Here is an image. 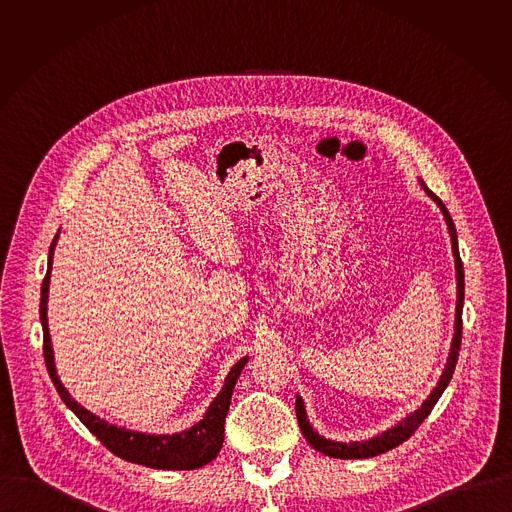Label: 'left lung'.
I'll return each mask as SVG.
<instances>
[{
	"mask_svg": "<svg viewBox=\"0 0 512 512\" xmlns=\"http://www.w3.org/2000/svg\"><path fill=\"white\" fill-rule=\"evenodd\" d=\"M422 183V189L428 193V197L436 203L439 207V211L443 213V219L447 222V230H449V236H451V250H453V258H455V274H457V303H455V333H453V341H451V351H449V357H447V365L445 370L439 378L438 386L434 388V392L428 396V400L410 416H406L404 420H400L396 426L388 428L386 432H382L380 436H374V438L366 439V441H351V443H343V441H333V439H325L323 436H319L309 420H307V414H305V408H303V400L301 396L297 394L295 398V416H297V422H299V428H301V434L305 436V439L321 453L329 455V457H337V459H366V457H374V455H380V453H386L390 449H394L396 445L404 443L406 439L410 438L418 428L420 424L430 416V412L434 410V406L438 404L439 396L443 394V390L447 388L451 376H453V370L457 365V357H459V347H461V331H463V297H465V276H463V262H461V256H459V246H457V232H455V224L449 217L445 205L441 203L438 195H434L426 183L420 179Z\"/></svg>",
	"mask_w": 512,
	"mask_h": 512,
	"instance_id": "left-lung-1",
	"label": "left lung"
}]
</instances>
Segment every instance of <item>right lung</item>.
Returning <instances> with one entry per match:
<instances>
[{
    "mask_svg": "<svg viewBox=\"0 0 512 512\" xmlns=\"http://www.w3.org/2000/svg\"><path fill=\"white\" fill-rule=\"evenodd\" d=\"M59 234L53 238L51 248H49V262H47V276L41 286V325H43V355H45V365L49 370V376L63 398V402L73 410L78 416V420L100 439L104 447H108L114 455L146 465L151 469H199L207 463H211L219 455L222 441H224V418L230 406L232 390L236 386V380L242 372L244 365L248 363V357L240 359L236 365L230 368L224 386L209 406L205 418L197 422L193 428L183 430L179 434H144V432H134L126 428H118L114 424H108L100 416H94L86 408H82L69 390L63 386L57 368H55V357H53V345H51V335H49V323H47V301H49V282H51V270H53V254L57 246Z\"/></svg>",
    "mask_w": 512,
    "mask_h": 512,
    "instance_id": "add662e5",
    "label": "right lung"
}]
</instances>
